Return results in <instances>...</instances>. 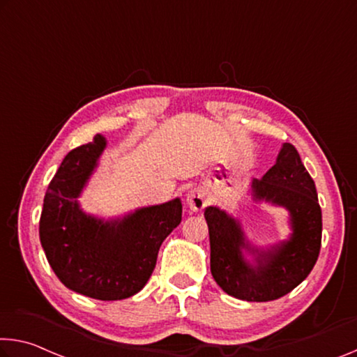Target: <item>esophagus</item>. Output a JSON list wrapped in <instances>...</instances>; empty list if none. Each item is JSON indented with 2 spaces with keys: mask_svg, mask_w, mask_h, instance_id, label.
Masks as SVG:
<instances>
[{
  "mask_svg": "<svg viewBox=\"0 0 357 357\" xmlns=\"http://www.w3.org/2000/svg\"><path fill=\"white\" fill-rule=\"evenodd\" d=\"M185 200H188V205H189L192 211L200 213L202 209L209 203V194L205 190V188L199 185V188H194V189L188 192V197H185Z\"/></svg>",
  "mask_w": 357,
  "mask_h": 357,
  "instance_id": "1",
  "label": "esophagus"
}]
</instances>
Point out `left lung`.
Listing matches in <instances>:
<instances>
[{
    "label": "left lung",
    "instance_id": "left-lung-1",
    "mask_svg": "<svg viewBox=\"0 0 357 357\" xmlns=\"http://www.w3.org/2000/svg\"><path fill=\"white\" fill-rule=\"evenodd\" d=\"M254 202L289 213V238L260 250L248 241L238 219L218 206L205 208L211 246V275L220 289L246 302L276 301L297 287L313 270L321 250L322 214L314 181L297 149L284 143L276 163L252 179ZM255 256L251 264L244 252Z\"/></svg>",
    "mask_w": 357,
    "mask_h": 357
}]
</instances>
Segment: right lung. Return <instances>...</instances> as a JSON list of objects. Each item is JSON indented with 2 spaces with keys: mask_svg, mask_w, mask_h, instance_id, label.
<instances>
[{
  "mask_svg": "<svg viewBox=\"0 0 357 357\" xmlns=\"http://www.w3.org/2000/svg\"><path fill=\"white\" fill-rule=\"evenodd\" d=\"M106 138L68 152L50 181L39 240L50 267L68 289L97 301H122L143 289L155 268L163 240L183 216L179 199L138 208L116 219H101L79 205Z\"/></svg>",
  "mask_w": 357,
  "mask_h": 357,
  "instance_id": "1",
  "label": "right lung"
}]
</instances>
